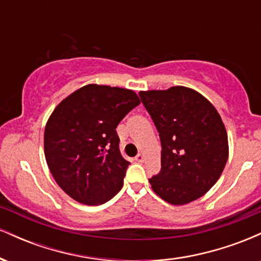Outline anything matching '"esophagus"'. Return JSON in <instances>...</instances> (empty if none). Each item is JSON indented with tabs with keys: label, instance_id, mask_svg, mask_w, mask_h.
<instances>
[{
	"label": "esophagus",
	"instance_id": "1",
	"mask_svg": "<svg viewBox=\"0 0 261 261\" xmlns=\"http://www.w3.org/2000/svg\"><path fill=\"white\" fill-rule=\"evenodd\" d=\"M135 161L139 162V163H142V162L145 161V155H143L142 153H139L136 157H135Z\"/></svg>",
	"mask_w": 261,
	"mask_h": 261
}]
</instances>
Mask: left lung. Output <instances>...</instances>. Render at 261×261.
<instances>
[{
  "instance_id": "left-lung-1",
  "label": "left lung",
  "mask_w": 261,
  "mask_h": 261,
  "mask_svg": "<svg viewBox=\"0 0 261 261\" xmlns=\"http://www.w3.org/2000/svg\"><path fill=\"white\" fill-rule=\"evenodd\" d=\"M160 133L161 172L149 179L161 199L187 205L216 184L228 160V137L216 108L184 86L141 91Z\"/></svg>"
}]
</instances>
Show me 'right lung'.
Masks as SVG:
<instances>
[{
  "label": "right lung",
  "instance_id": "right-lung-1",
  "mask_svg": "<svg viewBox=\"0 0 261 261\" xmlns=\"http://www.w3.org/2000/svg\"><path fill=\"white\" fill-rule=\"evenodd\" d=\"M140 103L131 89L87 85L54 109L45 125V160L68 196L95 206L120 191L130 162L122 158L115 128Z\"/></svg>",
  "mask_w": 261,
  "mask_h": 261
}]
</instances>
